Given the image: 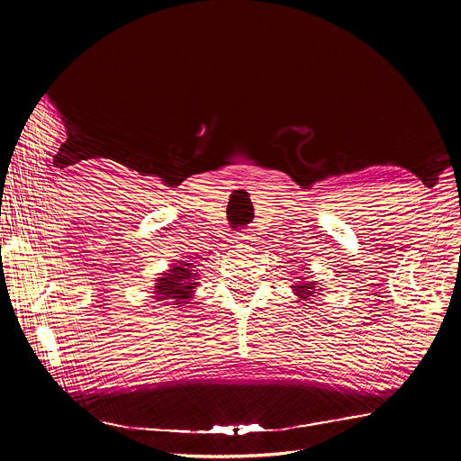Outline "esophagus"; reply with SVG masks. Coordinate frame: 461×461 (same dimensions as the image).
I'll return each instance as SVG.
<instances>
[{
  "mask_svg": "<svg viewBox=\"0 0 461 461\" xmlns=\"http://www.w3.org/2000/svg\"><path fill=\"white\" fill-rule=\"evenodd\" d=\"M236 239H239V240H248L246 236H244V234H240V232H239V236H236Z\"/></svg>",
  "mask_w": 461,
  "mask_h": 461,
  "instance_id": "1",
  "label": "esophagus"
}]
</instances>
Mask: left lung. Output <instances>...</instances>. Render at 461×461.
<instances>
[{
  "instance_id": "1",
  "label": "left lung",
  "mask_w": 461,
  "mask_h": 461,
  "mask_svg": "<svg viewBox=\"0 0 461 461\" xmlns=\"http://www.w3.org/2000/svg\"><path fill=\"white\" fill-rule=\"evenodd\" d=\"M292 288H294L296 294H298L302 300H305V302L310 300V296L315 294V283H312V281H300L298 285H294Z\"/></svg>"
}]
</instances>
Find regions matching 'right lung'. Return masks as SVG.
Instances as JSON below:
<instances>
[{"mask_svg": "<svg viewBox=\"0 0 461 461\" xmlns=\"http://www.w3.org/2000/svg\"><path fill=\"white\" fill-rule=\"evenodd\" d=\"M192 263L178 261V265H175L169 273H163L156 283L158 300H165L169 305H176V308L188 303L194 288L198 286V275L192 273Z\"/></svg>", "mask_w": 461, "mask_h": 461, "instance_id": "add662e5", "label": "right lung"}]
</instances>
